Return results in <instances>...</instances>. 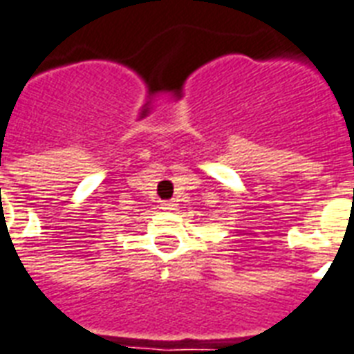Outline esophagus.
Segmentation results:
<instances>
[{
  "instance_id": "34e87169",
  "label": "esophagus",
  "mask_w": 354,
  "mask_h": 354,
  "mask_svg": "<svg viewBox=\"0 0 354 354\" xmlns=\"http://www.w3.org/2000/svg\"><path fill=\"white\" fill-rule=\"evenodd\" d=\"M176 200H163V202H161V209L163 211H176Z\"/></svg>"
}]
</instances>
